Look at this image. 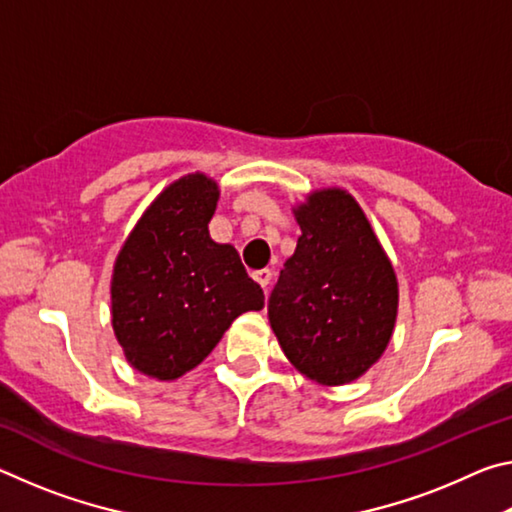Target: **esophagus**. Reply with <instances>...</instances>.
I'll use <instances>...</instances> for the list:
<instances>
[{
	"instance_id": "esophagus-1",
	"label": "esophagus",
	"mask_w": 512,
	"mask_h": 512,
	"mask_svg": "<svg viewBox=\"0 0 512 512\" xmlns=\"http://www.w3.org/2000/svg\"><path fill=\"white\" fill-rule=\"evenodd\" d=\"M253 277H255V282H259V284H262V287L266 289V287H268V282H271L273 273L268 271V268H262V271H255V273H253Z\"/></svg>"
}]
</instances>
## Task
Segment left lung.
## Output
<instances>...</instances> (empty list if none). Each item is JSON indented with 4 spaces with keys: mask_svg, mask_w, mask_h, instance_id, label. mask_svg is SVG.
I'll return each instance as SVG.
<instances>
[{
    "mask_svg": "<svg viewBox=\"0 0 512 512\" xmlns=\"http://www.w3.org/2000/svg\"><path fill=\"white\" fill-rule=\"evenodd\" d=\"M302 230L268 300L282 352L323 386L359 379L393 336L397 277L359 203L339 187L311 192Z\"/></svg>",
    "mask_w": 512,
    "mask_h": 512,
    "instance_id": "1",
    "label": "left lung"
}]
</instances>
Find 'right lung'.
<instances>
[{"label":"right lung","instance_id":"add662e5","mask_svg":"<svg viewBox=\"0 0 512 512\" xmlns=\"http://www.w3.org/2000/svg\"><path fill=\"white\" fill-rule=\"evenodd\" d=\"M219 185L205 173L171 183L121 246L110 282L112 329L126 361L171 381L196 368L244 311L264 307L230 244L207 230Z\"/></svg>","mask_w":512,"mask_h":512}]
</instances>
